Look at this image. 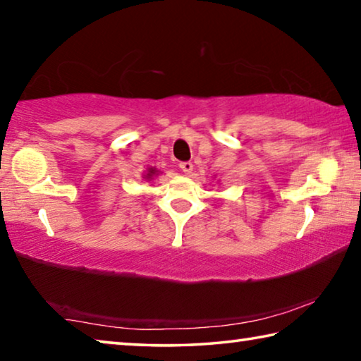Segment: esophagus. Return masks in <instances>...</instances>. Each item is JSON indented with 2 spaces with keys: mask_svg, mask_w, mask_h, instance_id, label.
Returning <instances> with one entry per match:
<instances>
[{
  "mask_svg": "<svg viewBox=\"0 0 361 361\" xmlns=\"http://www.w3.org/2000/svg\"><path fill=\"white\" fill-rule=\"evenodd\" d=\"M192 167H194L192 162H181V164H180V169H181L185 173H188V175L192 172Z\"/></svg>",
  "mask_w": 361,
  "mask_h": 361,
  "instance_id": "1",
  "label": "esophagus"
}]
</instances>
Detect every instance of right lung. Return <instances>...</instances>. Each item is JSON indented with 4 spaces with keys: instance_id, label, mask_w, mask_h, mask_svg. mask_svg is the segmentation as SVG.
Instances as JSON below:
<instances>
[{
    "instance_id": "add662e5",
    "label": "right lung",
    "mask_w": 361,
    "mask_h": 361,
    "mask_svg": "<svg viewBox=\"0 0 361 361\" xmlns=\"http://www.w3.org/2000/svg\"><path fill=\"white\" fill-rule=\"evenodd\" d=\"M157 173H159V172H157L156 169H148V173L143 175V178H145V180H152V176L157 175Z\"/></svg>"
}]
</instances>
